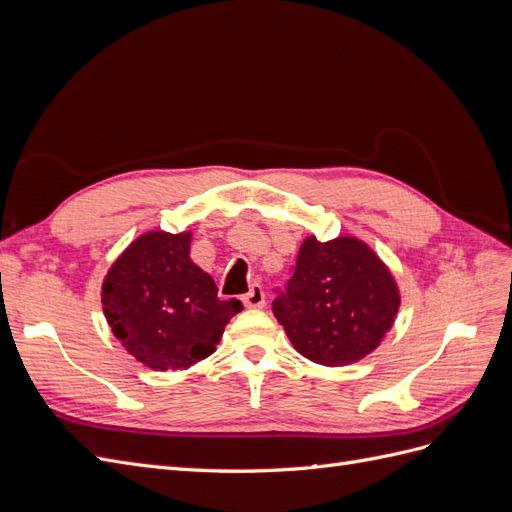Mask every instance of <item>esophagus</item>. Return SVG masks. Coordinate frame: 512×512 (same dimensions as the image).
Masks as SVG:
<instances>
[{"instance_id":"obj_1","label":"esophagus","mask_w":512,"mask_h":512,"mask_svg":"<svg viewBox=\"0 0 512 512\" xmlns=\"http://www.w3.org/2000/svg\"><path fill=\"white\" fill-rule=\"evenodd\" d=\"M243 305L250 307V309H260L267 305V297H265V290H262V286H252L250 292L245 294L243 297Z\"/></svg>"}]
</instances>
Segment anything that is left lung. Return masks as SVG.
<instances>
[{"instance_id":"1","label":"left lung","mask_w":512,"mask_h":512,"mask_svg":"<svg viewBox=\"0 0 512 512\" xmlns=\"http://www.w3.org/2000/svg\"><path fill=\"white\" fill-rule=\"evenodd\" d=\"M401 305L395 275L354 235L303 239L273 314L305 359L344 367L365 359L393 329Z\"/></svg>"}]
</instances>
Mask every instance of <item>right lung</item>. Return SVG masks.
<instances>
[{"mask_svg":"<svg viewBox=\"0 0 512 512\" xmlns=\"http://www.w3.org/2000/svg\"><path fill=\"white\" fill-rule=\"evenodd\" d=\"M192 230H147L106 271L102 309L113 335L153 371L188 369L220 344L241 301L218 299L213 277L190 258Z\"/></svg>","mask_w":512,"mask_h":512,"instance_id":"add662e5","label":"right lung"}]
</instances>
